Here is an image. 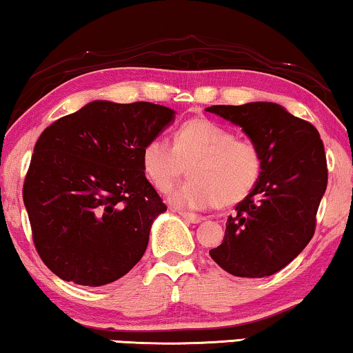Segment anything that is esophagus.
<instances>
[{
    "label": "esophagus",
    "instance_id": "34e87169",
    "mask_svg": "<svg viewBox=\"0 0 353 353\" xmlns=\"http://www.w3.org/2000/svg\"><path fill=\"white\" fill-rule=\"evenodd\" d=\"M179 214H181L182 219L192 222V224H200V222L203 221L201 217L196 216V214H188V212H179Z\"/></svg>",
    "mask_w": 353,
    "mask_h": 353
}]
</instances>
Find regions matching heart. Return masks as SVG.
Wrapping results in <instances>:
<instances>
[{"label":"heart","mask_w":353,"mask_h":353,"mask_svg":"<svg viewBox=\"0 0 353 353\" xmlns=\"http://www.w3.org/2000/svg\"><path fill=\"white\" fill-rule=\"evenodd\" d=\"M143 172L152 185L168 192L188 170L190 179L168 200L174 208L203 211L233 206L250 195L262 174V152L251 139L211 120L183 123L174 143L155 137L142 150Z\"/></svg>","instance_id":"obj_1"}]
</instances>
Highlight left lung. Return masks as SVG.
<instances>
[{"label": "left lung", "mask_w": 353, "mask_h": 353, "mask_svg": "<svg viewBox=\"0 0 353 353\" xmlns=\"http://www.w3.org/2000/svg\"><path fill=\"white\" fill-rule=\"evenodd\" d=\"M206 112L240 126L262 152L259 182L228 216L224 240L210 256L230 275H274L314 236L327 183L323 142L310 123L274 102L212 105Z\"/></svg>", "instance_id": "8db88e82"}]
</instances>
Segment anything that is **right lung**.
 <instances>
[{"mask_svg": "<svg viewBox=\"0 0 353 353\" xmlns=\"http://www.w3.org/2000/svg\"><path fill=\"white\" fill-rule=\"evenodd\" d=\"M150 102L92 101L39 136L23 183L37 251L63 281L103 286L147 250L166 205L147 181L142 150L171 123Z\"/></svg>", "mask_w": 353, "mask_h": 353, "instance_id": "1", "label": "right lung"}]
</instances>
